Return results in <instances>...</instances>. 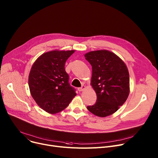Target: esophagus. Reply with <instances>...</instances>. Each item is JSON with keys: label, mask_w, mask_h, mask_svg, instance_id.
<instances>
[{"label": "esophagus", "mask_w": 158, "mask_h": 158, "mask_svg": "<svg viewBox=\"0 0 158 158\" xmlns=\"http://www.w3.org/2000/svg\"><path fill=\"white\" fill-rule=\"evenodd\" d=\"M85 89V86L82 85L81 87L78 88V91H83Z\"/></svg>", "instance_id": "esophagus-1"}]
</instances>
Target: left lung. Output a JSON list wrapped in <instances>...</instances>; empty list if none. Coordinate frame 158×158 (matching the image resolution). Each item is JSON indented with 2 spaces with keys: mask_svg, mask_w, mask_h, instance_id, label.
I'll return each mask as SVG.
<instances>
[{
  "mask_svg": "<svg viewBox=\"0 0 158 158\" xmlns=\"http://www.w3.org/2000/svg\"><path fill=\"white\" fill-rule=\"evenodd\" d=\"M92 67L91 85L97 96L88 110L99 117L116 112L128 97L130 76L123 61L107 50L91 51L85 55Z\"/></svg>",
  "mask_w": 158,
  "mask_h": 158,
  "instance_id": "1",
  "label": "left lung"
}]
</instances>
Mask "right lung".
Wrapping results in <instances>:
<instances>
[{"instance_id":"add662e5","label":"right lung","mask_w":158,"mask_h":158,"mask_svg":"<svg viewBox=\"0 0 158 158\" xmlns=\"http://www.w3.org/2000/svg\"><path fill=\"white\" fill-rule=\"evenodd\" d=\"M74 51H52L39 56L28 77L31 95L38 106L50 114L64 110L76 95L65 69L67 60Z\"/></svg>"}]
</instances>
